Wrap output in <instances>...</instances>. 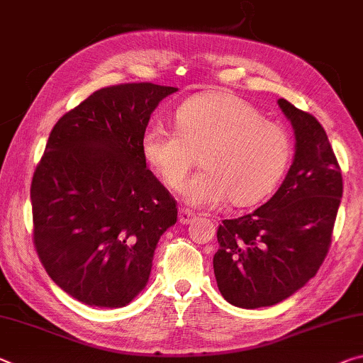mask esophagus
I'll return each instance as SVG.
<instances>
[{"mask_svg":"<svg viewBox=\"0 0 363 363\" xmlns=\"http://www.w3.org/2000/svg\"><path fill=\"white\" fill-rule=\"evenodd\" d=\"M195 220V213L189 208H181L179 210V221L182 224H189Z\"/></svg>","mask_w":363,"mask_h":363,"instance_id":"esophagus-1","label":"esophagus"}]
</instances>
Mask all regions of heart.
I'll return each instance as SVG.
<instances>
[{
    "mask_svg": "<svg viewBox=\"0 0 363 363\" xmlns=\"http://www.w3.org/2000/svg\"><path fill=\"white\" fill-rule=\"evenodd\" d=\"M174 129L148 128L140 140L142 155L174 192L199 156L204 169L184 188V199L194 206L224 199L235 206L260 202L278 186L291 160L287 130L233 91L211 90L187 99L176 109Z\"/></svg>",
    "mask_w": 363,
    "mask_h": 363,
    "instance_id": "1",
    "label": "heart"
}]
</instances>
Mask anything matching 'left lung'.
I'll use <instances>...</instances> for the list:
<instances>
[{"instance_id":"8db88e82","label":"left lung","mask_w":363,"mask_h":363,"mask_svg":"<svg viewBox=\"0 0 363 363\" xmlns=\"http://www.w3.org/2000/svg\"><path fill=\"white\" fill-rule=\"evenodd\" d=\"M281 109L296 132L286 179L267 203L218 226L213 257L218 289L242 308L269 307L313 278L331 245L342 176L323 125L284 99Z\"/></svg>"}]
</instances>
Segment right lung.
Returning <instances> with one entry per match:
<instances>
[{
	"mask_svg": "<svg viewBox=\"0 0 363 363\" xmlns=\"http://www.w3.org/2000/svg\"><path fill=\"white\" fill-rule=\"evenodd\" d=\"M177 89H100L62 114L33 171V245L55 283L95 307H124L145 287L177 202L147 169L140 140Z\"/></svg>",
	"mask_w": 363,
	"mask_h": 363,
	"instance_id": "1",
	"label": "right lung"
}]
</instances>
